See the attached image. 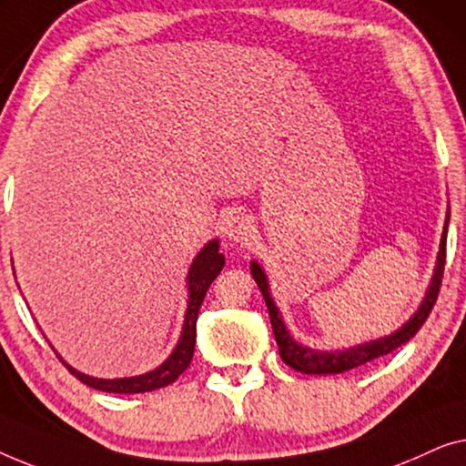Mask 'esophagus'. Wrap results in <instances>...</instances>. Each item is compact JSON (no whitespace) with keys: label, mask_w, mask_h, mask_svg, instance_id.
<instances>
[{"label":"esophagus","mask_w":466,"mask_h":466,"mask_svg":"<svg viewBox=\"0 0 466 466\" xmlns=\"http://www.w3.org/2000/svg\"><path fill=\"white\" fill-rule=\"evenodd\" d=\"M251 234H253L251 219L242 213H232L230 219H228V224H226L228 238H230L232 242H247L248 238H251Z\"/></svg>","instance_id":"esophagus-1"}]
</instances>
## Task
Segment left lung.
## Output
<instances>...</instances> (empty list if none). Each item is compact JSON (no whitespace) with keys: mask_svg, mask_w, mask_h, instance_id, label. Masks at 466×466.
Masks as SVG:
<instances>
[{"mask_svg":"<svg viewBox=\"0 0 466 466\" xmlns=\"http://www.w3.org/2000/svg\"><path fill=\"white\" fill-rule=\"evenodd\" d=\"M448 224H450V213L445 215V224H443L441 242H439L435 270H432L429 289H427V293H424L418 310L411 314V317L405 320V323L399 327L397 331H392L390 336L350 346V349H344V350H319V349H310V346L298 342V339L289 333V329H287L285 320H283V317H280L277 304H274L266 272L261 270V266L258 264V261H251V274H253L255 283H258V287H259L261 296H264V299H266L268 314H270L272 331H274V338H277L280 359H283V361L289 367H293L296 371L308 373V376H333V373L355 370V367L370 363V361H373V359L389 355V352L399 349V346L410 342V339L418 333V329L424 325V320H427V317L432 310V306H435V301H437V293H439V287H441V277H443V264H445V240H448Z\"/></svg>","mask_w":466,"mask_h":466,"instance_id":"8db88e82","label":"left lung"}]
</instances>
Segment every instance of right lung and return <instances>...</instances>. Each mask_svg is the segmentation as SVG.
I'll return each instance as SVG.
<instances>
[{"instance_id": "obj_1", "label": "right lung", "mask_w": 466, "mask_h": 466, "mask_svg": "<svg viewBox=\"0 0 466 466\" xmlns=\"http://www.w3.org/2000/svg\"><path fill=\"white\" fill-rule=\"evenodd\" d=\"M226 264V258L219 253V240L213 238L208 240L205 247L200 248L198 255H196L192 266L187 270V308H186V319H183V327H181V336L179 342L173 349V352L167 357V361L156 367L152 371L141 373V376H130V378H114V380H105V378H95L88 376V373L77 371L76 367H71L65 359L58 355L63 365L74 373V376L84 382L90 389L103 390V392H117V395H135V392H149L156 389H162V386H168L170 382H175L177 378L181 376L183 371L187 370L189 361L194 357V344H196V320H198V310L202 306V299H205L208 287L218 274L221 272V268Z\"/></svg>"}]
</instances>
